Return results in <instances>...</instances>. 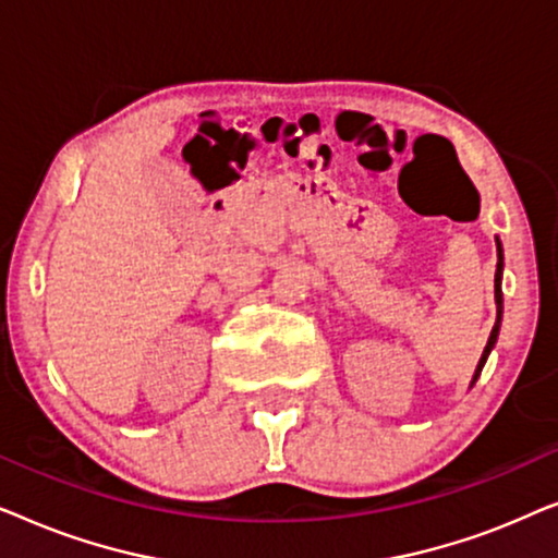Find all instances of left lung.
I'll list each match as a JSON object with an SVG mask.
<instances>
[{"mask_svg": "<svg viewBox=\"0 0 558 558\" xmlns=\"http://www.w3.org/2000/svg\"><path fill=\"white\" fill-rule=\"evenodd\" d=\"M502 256H500V251H498V271H495V302H498V319H495V327H493V332H490V340H487V345H485V350H483V357H480V363H477V371H475V378L472 380H477V376H480V371H483V365H485V361H487V355H490V350H493V345H495V340H498V330H500V312H502V292H500V274H502Z\"/></svg>", "mask_w": 558, "mask_h": 558, "instance_id": "obj_1", "label": "left lung"}]
</instances>
